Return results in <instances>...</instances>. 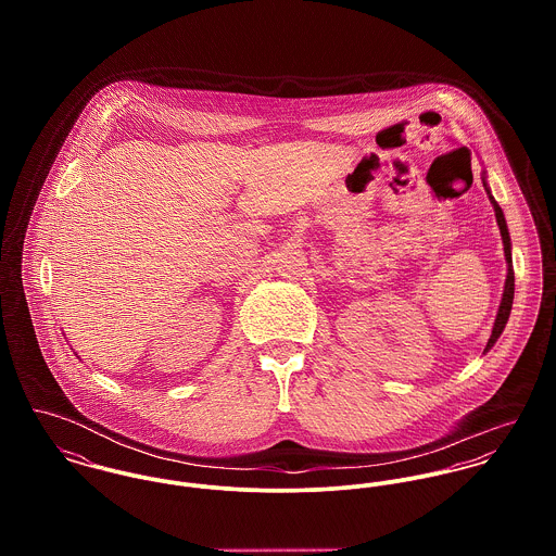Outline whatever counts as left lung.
I'll list each match as a JSON object with an SVG mask.
<instances>
[{
	"label": "left lung",
	"instance_id": "obj_1",
	"mask_svg": "<svg viewBox=\"0 0 556 556\" xmlns=\"http://www.w3.org/2000/svg\"><path fill=\"white\" fill-rule=\"evenodd\" d=\"M485 186V181H483ZM488 190V188H485ZM488 197H490V203L494 207V216H496V225L501 229V238H503V250H505V261H507V278H505V289H503V300H501V306H498V313L494 318V327H492V336L485 344V351L494 346V342L498 340V336L503 333L505 329V323L509 318L511 313V304H514V269H511V239H509V231H507V225H505V216H503V210L498 207V203L494 201V197L490 194L488 190Z\"/></svg>",
	"mask_w": 556,
	"mask_h": 556
}]
</instances>
